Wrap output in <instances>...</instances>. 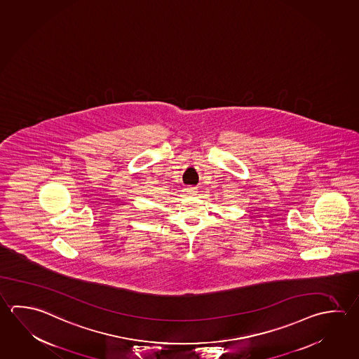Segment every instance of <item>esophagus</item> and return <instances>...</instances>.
Segmentation results:
<instances>
[{
  "label": "esophagus",
  "mask_w": 359,
  "mask_h": 359,
  "mask_svg": "<svg viewBox=\"0 0 359 359\" xmlns=\"http://www.w3.org/2000/svg\"><path fill=\"white\" fill-rule=\"evenodd\" d=\"M186 192H187V195L196 196L197 195V189L196 187H189V189H186Z\"/></svg>",
  "instance_id": "esophagus-1"
}]
</instances>
